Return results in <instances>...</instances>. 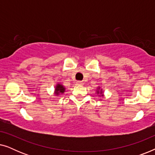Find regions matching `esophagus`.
Instances as JSON below:
<instances>
[{
  "mask_svg": "<svg viewBox=\"0 0 155 155\" xmlns=\"http://www.w3.org/2000/svg\"><path fill=\"white\" fill-rule=\"evenodd\" d=\"M76 84H77V85H81V84H82V81H77L76 82Z\"/></svg>",
  "mask_w": 155,
  "mask_h": 155,
  "instance_id": "34e87169",
  "label": "esophagus"
}]
</instances>
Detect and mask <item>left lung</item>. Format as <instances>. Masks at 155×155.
Here are the masks:
<instances>
[{"instance_id":"left-lung-1","label":"left lung","mask_w":155,"mask_h":155,"mask_svg":"<svg viewBox=\"0 0 155 155\" xmlns=\"http://www.w3.org/2000/svg\"><path fill=\"white\" fill-rule=\"evenodd\" d=\"M97 93H98V94H99L100 95H99V96H104V94H103V91H102V90H101V87H97Z\"/></svg>"}]
</instances>
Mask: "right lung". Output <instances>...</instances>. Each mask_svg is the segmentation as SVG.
Instances as JSON below:
<instances>
[{
  "label": "right lung",
  "instance_id": "add662e5",
  "mask_svg": "<svg viewBox=\"0 0 155 155\" xmlns=\"http://www.w3.org/2000/svg\"><path fill=\"white\" fill-rule=\"evenodd\" d=\"M65 87L61 84H57L56 87H55L54 93L56 95H59L60 94H63L65 92Z\"/></svg>",
  "mask_w": 155,
  "mask_h": 155
}]
</instances>
